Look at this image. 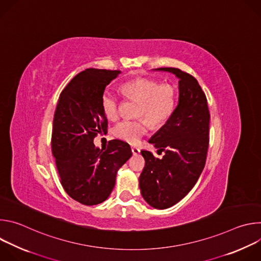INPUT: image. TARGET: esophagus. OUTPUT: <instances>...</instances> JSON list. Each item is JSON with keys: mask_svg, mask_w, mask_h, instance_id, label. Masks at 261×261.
Listing matches in <instances>:
<instances>
[{"mask_svg": "<svg viewBox=\"0 0 261 261\" xmlns=\"http://www.w3.org/2000/svg\"><path fill=\"white\" fill-rule=\"evenodd\" d=\"M131 150H132V154H133L134 156H136V155H138V154L140 153V150H139L138 147H136V146H132Z\"/></svg>", "mask_w": 261, "mask_h": 261, "instance_id": "34e87169", "label": "esophagus"}]
</instances>
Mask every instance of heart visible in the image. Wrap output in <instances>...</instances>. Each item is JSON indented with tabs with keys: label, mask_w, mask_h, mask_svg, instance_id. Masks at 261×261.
Wrapping results in <instances>:
<instances>
[{
	"label": "heart",
	"mask_w": 261,
	"mask_h": 261,
	"mask_svg": "<svg viewBox=\"0 0 261 261\" xmlns=\"http://www.w3.org/2000/svg\"><path fill=\"white\" fill-rule=\"evenodd\" d=\"M123 92L128 97L139 101L136 111L137 117L145 118L152 125L163 124L174 110L175 91L170 85H158L153 80L136 79L124 84ZM101 103L105 117L109 120L117 119L119 99L113 91L106 90L103 93ZM146 120L122 121L115 126L113 133L118 139L135 144L148 131Z\"/></svg>",
	"instance_id": "obj_1"
}]
</instances>
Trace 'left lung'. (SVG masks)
Here are the masks:
<instances>
[{
  "instance_id": "obj_1",
  "label": "left lung",
  "mask_w": 261,
  "mask_h": 261,
  "mask_svg": "<svg viewBox=\"0 0 261 261\" xmlns=\"http://www.w3.org/2000/svg\"><path fill=\"white\" fill-rule=\"evenodd\" d=\"M178 80V101L166 123L150 138L159 159L142 150L145 160L139 176L143 199L152 207L168 208L187 195L200 176L208 147L210 113L207 101L198 82L177 68H158ZM157 151V152H158Z\"/></svg>"
}]
</instances>
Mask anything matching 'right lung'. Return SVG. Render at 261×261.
<instances>
[{"label":"right lung","instance_id":"1","mask_svg":"<svg viewBox=\"0 0 261 261\" xmlns=\"http://www.w3.org/2000/svg\"><path fill=\"white\" fill-rule=\"evenodd\" d=\"M121 72L86 69L62 91L53 122L51 151L63 188L85 205L105 201L113 191L118 170L132 156L130 145L114 139L98 147L94 138L107 131L102 109L106 86Z\"/></svg>","mask_w":261,"mask_h":261}]
</instances>
